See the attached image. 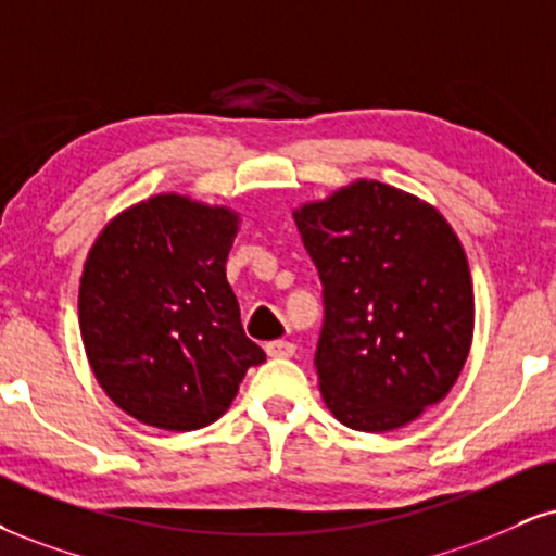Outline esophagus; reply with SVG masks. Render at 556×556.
I'll use <instances>...</instances> for the list:
<instances>
[{
    "label": "esophagus",
    "mask_w": 556,
    "mask_h": 556,
    "mask_svg": "<svg viewBox=\"0 0 556 556\" xmlns=\"http://www.w3.org/2000/svg\"><path fill=\"white\" fill-rule=\"evenodd\" d=\"M266 354H269V357H292V354H295V344L277 339V342L266 344Z\"/></svg>",
    "instance_id": "34e87169"
}]
</instances>
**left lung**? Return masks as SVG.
<instances>
[{"label": "left lung", "mask_w": 556, "mask_h": 556, "mask_svg": "<svg viewBox=\"0 0 556 556\" xmlns=\"http://www.w3.org/2000/svg\"><path fill=\"white\" fill-rule=\"evenodd\" d=\"M324 287L316 370L326 406L352 430L409 425L469 357V261L443 214L378 180L295 212Z\"/></svg>", "instance_id": "obj_1"}]
</instances>
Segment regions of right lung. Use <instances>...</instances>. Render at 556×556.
Segmentation results:
<instances>
[{"mask_svg": "<svg viewBox=\"0 0 556 556\" xmlns=\"http://www.w3.org/2000/svg\"><path fill=\"white\" fill-rule=\"evenodd\" d=\"M236 232L223 206L163 193L118 214L92 245L79 285L85 352L113 404L139 422L212 425L266 359L225 279Z\"/></svg>", "mask_w": 556, "mask_h": 556, "instance_id": "obj_1", "label": "right lung"}]
</instances>
